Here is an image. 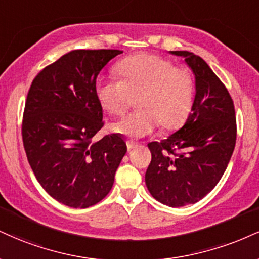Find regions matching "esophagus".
<instances>
[{
	"mask_svg": "<svg viewBox=\"0 0 259 259\" xmlns=\"http://www.w3.org/2000/svg\"><path fill=\"white\" fill-rule=\"evenodd\" d=\"M126 147H127V149H129V151H132V149L138 147V143H135L133 141H126Z\"/></svg>",
	"mask_w": 259,
	"mask_h": 259,
	"instance_id": "obj_1",
	"label": "esophagus"
}]
</instances>
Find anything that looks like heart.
<instances>
[{
	"instance_id": "heart-1",
	"label": "heart",
	"mask_w": 259,
	"mask_h": 259,
	"mask_svg": "<svg viewBox=\"0 0 259 259\" xmlns=\"http://www.w3.org/2000/svg\"><path fill=\"white\" fill-rule=\"evenodd\" d=\"M119 78L101 77L96 82L100 104L113 116H123L138 100L141 110L117 121L113 132L141 139L159 126L176 130L191 113L195 96L194 77L188 68L175 67L160 55L142 53L121 60Z\"/></svg>"
}]
</instances>
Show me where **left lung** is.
Masks as SVG:
<instances>
[{
	"instance_id": "1",
	"label": "left lung",
	"mask_w": 259,
	"mask_h": 259,
	"mask_svg": "<svg viewBox=\"0 0 259 259\" xmlns=\"http://www.w3.org/2000/svg\"><path fill=\"white\" fill-rule=\"evenodd\" d=\"M171 53L193 70L197 93L185 125L148 143L152 160L145 180L154 199L181 207L199 201L220 182L235 147L236 117L232 96L206 62L189 52Z\"/></svg>"
}]
</instances>
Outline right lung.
<instances>
[{
  "label": "right lung",
  "mask_w": 259,
  "mask_h": 259,
  "mask_svg": "<svg viewBox=\"0 0 259 259\" xmlns=\"http://www.w3.org/2000/svg\"><path fill=\"white\" fill-rule=\"evenodd\" d=\"M117 49L72 51L43 68L25 102L21 135L43 189L66 206L85 208L111 191L126 143L117 134L95 141L104 126L96 77Z\"/></svg>",
  "instance_id": "add662e5"
}]
</instances>
